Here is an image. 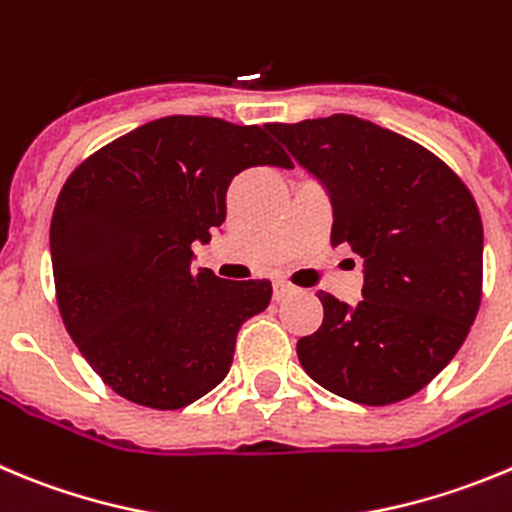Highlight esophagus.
<instances>
[{"label":"esophagus","mask_w":512,"mask_h":512,"mask_svg":"<svg viewBox=\"0 0 512 512\" xmlns=\"http://www.w3.org/2000/svg\"><path fill=\"white\" fill-rule=\"evenodd\" d=\"M292 292H294L292 284H284V281H276V284H274V299H276V302H281V299L289 297Z\"/></svg>","instance_id":"34e87169"}]
</instances>
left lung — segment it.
<instances>
[{
    "mask_svg": "<svg viewBox=\"0 0 512 512\" xmlns=\"http://www.w3.org/2000/svg\"><path fill=\"white\" fill-rule=\"evenodd\" d=\"M332 203V246L363 259V299L320 292L325 320L297 342L314 383L386 406L434 381L480 309L482 220L475 198L421 144L350 114L266 124Z\"/></svg>",
    "mask_w": 512,
    "mask_h": 512,
    "instance_id": "8db88e82",
    "label": "left lung"
}]
</instances>
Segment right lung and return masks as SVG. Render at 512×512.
Segmentation results:
<instances>
[{
  "mask_svg": "<svg viewBox=\"0 0 512 512\" xmlns=\"http://www.w3.org/2000/svg\"><path fill=\"white\" fill-rule=\"evenodd\" d=\"M251 167L292 159L261 126L164 116L106 144L65 180L50 223L65 330L126 401L172 411L223 381L243 322L271 284L195 269L192 243L225 220V192Z\"/></svg>",
  "mask_w": 512,
  "mask_h": 512,
  "instance_id": "add662e5",
  "label": "right lung"
}]
</instances>
